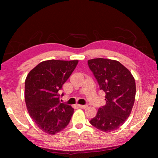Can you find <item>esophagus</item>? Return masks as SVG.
I'll return each mask as SVG.
<instances>
[{
  "instance_id": "obj_1",
  "label": "esophagus",
  "mask_w": 158,
  "mask_h": 158,
  "mask_svg": "<svg viewBox=\"0 0 158 158\" xmlns=\"http://www.w3.org/2000/svg\"><path fill=\"white\" fill-rule=\"evenodd\" d=\"M77 106H78V107L81 108V109H86V108L88 107L87 105H80V104H78Z\"/></svg>"
}]
</instances>
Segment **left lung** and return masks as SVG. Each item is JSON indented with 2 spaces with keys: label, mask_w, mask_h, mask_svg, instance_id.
<instances>
[{
  "label": "left lung",
  "mask_w": 158,
  "mask_h": 158,
  "mask_svg": "<svg viewBox=\"0 0 158 158\" xmlns=\"http://www.w3.org/2000/svg\"><path fill=\"white\" fill-rule=\"evenodd\" d=\"M88 66L105 92L106 105L99 108L90 121L103 132L119 128L130 115L135 100V80L130 71L117 60L96 58L88 61Z\"/></svg>",
  "instance_id": "8db88e82"
}]
</instances>
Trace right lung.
<instances>
[{
  "instance_id": "obj_1",
  "label": "right lung",
  "mask_w": 158,
  "mask_h": 158,
  "mask_svg": "<svg viewBox=\"0 0 158 158\" xmlns=\"http://www.w3.org/2000/svg\"><path fill=\"white\" fill-rule=\"evenodd\" d=\"M77 63L78 60H45L27 75L24 92L27 111L45 133L55 135L70 122L74 109L60 102V91Z\"/></svg>"
}]
</instances>
